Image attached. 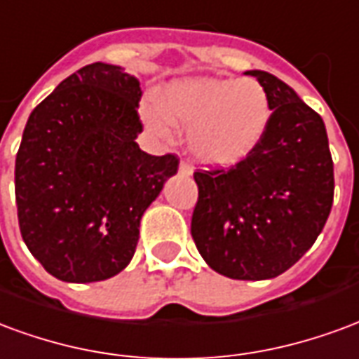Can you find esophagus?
<instances>
[{"label": "esophagus", "instance_id": "1", "mask_svg": "<svg viewBox=\"0 0 359 359\" xmlns=\"http://www.w3.org/2000/svg\"><path fill=\"white\" fill-rule=\"evenodd\" d=\"M180 174L182 176H191L193 174V166L187 161H180Z\"/></svg>", "mask_w": 359, "mask_h": 359}]
</instances>
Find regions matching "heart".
Wrapping results in <instances>:
<instances>
[{"instance_id": "b5f03b06", "label": "heart", "mask_w": 359, "mask_h": 359, "mask_svg": "<svg viewBox=\"0 0 359 359\" xmlns=\"http://www.w3.org/2000/svg\"><path fill=\"white\" fill-rule=\"evenodd\" d=\"M143 116L158 135H168L172 124L187 128V143L198 161L227 166L262 141L271 122V101L252 78H195L172 86L161 107L145 104Z\"/></svg>"}]
</instances>
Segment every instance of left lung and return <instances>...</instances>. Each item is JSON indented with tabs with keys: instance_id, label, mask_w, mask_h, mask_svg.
I'll return each instance as SVG.
<instances>
[{
	"instance_id": "left-lung-1",
	"label": "left lung",
	"mask_w": 359,
	"mask_h": 359,
	"mask_svg": "<svg viewBox=\"0 0 359 359\" xmlns=\"http://www.w3.org/2000/svg\"><path fill=\"white\" fill-rule=\"evenodd\" d=\"M247 74L268 91L271 122L235 166L193 174L191 235L214 271L260 281L287 271L316 243L333 206L334 176L318 112L276 76Z\"/></svg>"
}]
</instances>
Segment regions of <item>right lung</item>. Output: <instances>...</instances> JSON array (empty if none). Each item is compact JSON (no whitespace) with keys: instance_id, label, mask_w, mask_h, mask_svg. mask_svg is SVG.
<instances>
[{"instance_id":"1","label":"right lung","mask_w":359,"mask_h":359,"mask_svg":"<svg viewBox=\"0 0 359 359\" xmlns=\"http://www.w3.org/2000/svg\"><path fill=\"white\" fill-rule=\"evenodd\" d=\"M141 88L116 65L70 74L30 114L15 161L20 235L61 281L91 283L130 264L140 219L177 172L141 151Z\"/></svg>"}]
</instances>
